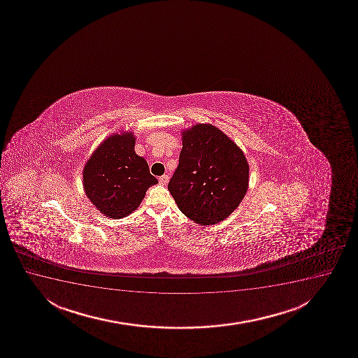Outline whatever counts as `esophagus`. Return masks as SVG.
<instances>
[{"mask_svg":"<svg viewBox=\"0 0 358 358\" xmlns=\"http://www.w3.org/2000/svg\"><path fill=\"white\" fill-rule=\"evenodd\" d=\"M169 182V175H163V176L159 177V183L160 185H165Z\"/></svg>","mask_w":358,"mask_h":358,"instance_id":"34e87169","label":"esophagus"}]
</instances>
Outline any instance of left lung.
I'll list each match as a JSON object with an SVG mask.
<instances>
[{
	"instance_id": "left-lung-1",
	"label": "left lung",
	"mask_w": 358,
	"mask_h": 358,
	"mask_svg": "<svg viewBox=\"0 0 358 358\" xmlns=\"http://www.w3.org/2000/svg\"><path fill=\"white\" fill-rule=\"evenodd\" d=\"M182 136L183 146L169 192L182 213L195 223H219L247 193V159L234 141L210 124H196Z\"/></svg>"
}]
</instances>
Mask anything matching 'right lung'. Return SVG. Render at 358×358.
<instances>
[{"instance_id": "right-lung-1", "label": "right lung", "mask_w": 358, "mask_h": 358, "mask_svg": "<svg viewBox=\"0 0 358 358\" xmlns=\"http://www.w3.org/2000/svg\"><path fill=\"white\" fill-rule=\"evenodd\" d=\"M131 133L113 135L94 151L84 168L87 198L103 215L120 219L139 207L146 190L158 183L148 162L134 152Z\"/></svg>"}]
</instances>
